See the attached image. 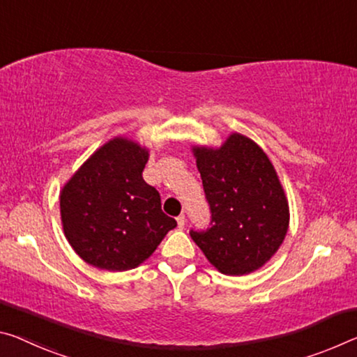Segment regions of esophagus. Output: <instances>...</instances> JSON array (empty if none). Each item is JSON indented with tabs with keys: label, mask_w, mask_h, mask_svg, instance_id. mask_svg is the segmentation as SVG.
<instances>
[{
	"label": "esophagus",
	"mask_w": 357,
	"mask_h": 357,
	"mask_svg": "<svg viewBox=\"0 0 357 357\" xmlns=\"http://www.w3.org/2000/svg\"><path fill=\"white\" fill-rule=\"evenodd\" d=\"M176 220H178V227L179 229H184V225H185V216H184V214H181V216H178Z\"/></svg>",
	"instance_id": "1"
}]
</instances>
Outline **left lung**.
<instances>
[{"instance_id":"1","label":"left lung","mask_w":357,"mask_h":357,"mask_svg":"<svg viewBox=\"0 0 357 357\" xmlns=\"http://www.w3.org/2000/svg\"><path fill=\"white\" fill-rule=\"evenodd\" d=\"M211 209V227L190 231L214 268L241 276L264 267L289 229V203L278 173L257 143L230 133L219 148L192 146Z\"/></svg>"}]
</instances>
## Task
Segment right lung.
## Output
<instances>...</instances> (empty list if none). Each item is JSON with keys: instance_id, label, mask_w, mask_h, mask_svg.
Here are the masks:
<instances>
[{"instance_id": "1", "label": "right lung", "mask_w": 357, "mask_h": 357, "mask_svg": "<svg viewBox=\"0 0 357 357\" xmlns=\"http://www.w3.org/2000/svg\"><path fill=\"white\" fill-rule=\"evenodd\" d=\"M149 149L114 137L93 152L60 190V218L73 250L93 267L137 268L152 256L176 220L143 179Z\"/></svg>"}]
</instances>
